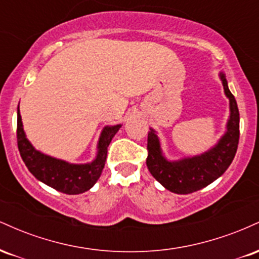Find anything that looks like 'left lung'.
Wrapping results in <instances>:
<instances>
[{"instance_id":"1","label":"left lung","mask_w":259,"mask_h":259,"mask_svg":"<svg viewBox=\"0 0 259 259\" xmlns=\"http://www.w3.org/2000/svg\"><path fill=\"white\" fill-rule=\"evenodd\" d=\"M229 99L230 115L227 123V132L212 148L194 157H185L178 160H168L160 148L159 138L156 132H148L146 164L150 173L165 189L174 194L186 195L203 189L224 174L233 162L237 151L240 138V114L236 100L228 88L224 74H219Z\"/></svg>"}]
</instances>
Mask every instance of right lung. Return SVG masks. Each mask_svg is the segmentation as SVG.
I'll list each match as a JSON object with an SVG mask.
<instances>
[{
  "mask_svg": "<svg viewBox=\"0 0 259 259\" xmlns=\"http://www.w3.org/2000/svg\"><path fill=\"white\" fill-rule=\"evenodd\" d=\"M17 115L18 148L26 168L41 183L67 195L82 194L96 184L105 167L107 147L109 146L112 139L121 126V124H118V125L103 127L97 144L96 158L91 163L74 164L37 151L26 139L19 107H18Z\"/></svg>",
  "mask_w": 259,
  "mask_h": 259,
  "instance_id": "add662e5",
  "label": "right lung"
}]
</instances>
